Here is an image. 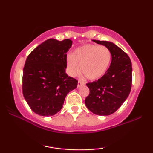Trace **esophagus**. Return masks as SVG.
<instances>
[{
    "label": "esophagus",
    "instance_id": "34e87169",
    "mask_svg": "<svg viewBox=\"0 0 153 153\" xmlns=\"http://www.w3.org/2000/svg\"><path fill=\"white\" fill-rule=\"evenodd\" d=\"M84 84H85V82L81 81V80H79L78 82V88H80V86H82V85H83Z\"/></svg>",
    "mask_w": 153,
    "mask_h": 153
}]
</instances>
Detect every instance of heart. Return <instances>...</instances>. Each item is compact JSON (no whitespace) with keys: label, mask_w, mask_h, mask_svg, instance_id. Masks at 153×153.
Returning <instances> with one entry per match:
<instances>
[{"label":"heart","mask_w":153,"mask_h":153,"mask_svg":"<svg viewBox=\"0 0 153 153\" xmlns=\"http://www.w3.org/2000/svg\"><path fill=\"white\" fill-rule=\"evenodd\" d=\"M111 61L110 50L105 47L85 45L73 51L67 58V68L70 75L75 77L81 71L85 78L96 80L106 74Z\"/></svg>","instance_id":"heart-1"}]
</instances>
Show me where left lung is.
<instances>
[{
    "instance_id": "1",
    "label": "left lung",
    "mask_w": 153,
    "mask_h": 153,
    "mask_svg": "<svg viewBox=\"0 0 153 153\" xmlns=\"http://www.w3.org/2000/svg\"><path fill=\"white\" fill-rule=\"evenodd\" d=\"M93 41L110 50L111 62L102 78L86 84L90 94L85 103L95 114L108 116L114 113L129 96L132 81V67L129 56L114 43Z\"/></svg>"
}]
</instances>
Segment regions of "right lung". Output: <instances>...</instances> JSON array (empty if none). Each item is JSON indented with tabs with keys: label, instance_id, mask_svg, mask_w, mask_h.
Wrapping results in <instances>:
<instances>
[{
	"label": "right lung",
	"instance_id": "add662e5",
	"mask_svg": "<svg viewBox=\"0 0 153 153\" xmlns=\"http://www.w3.org/2000/svg\"><path fill=\"white\" fill-rule=\"evenodd\" d=\"M71 39H49L29 54L23 70L24 99L33 111L50 117L62 108L67 94L77 88L78 80L66 73L67 52Z\"/></svg>",
	"mask_w": 153,
	"mask_h": 153
}]
</instances>
